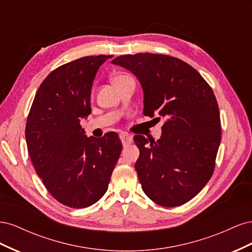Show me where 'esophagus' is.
Instances as JSON below:
<instances>
[{"label": "esophagus", "mask_w": 252, "mask_h": 252, "mask_svg": "<svg viewBox=\"0 0 252 252\" xmlns=\"http://www.w3.org/2000/svg\"><path fill=\"white\" fill-rule=\"evenodd\" d=\"M120 139H121L122 143H123L124 146H127V145L132 143V135L127 133V132H121L120 133Z\"/></svg>", "instance_id": "1"}]
</instances>
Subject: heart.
<instances>
[{
	"label": "heart",
	"instance_id": "heart-1",
	"mask_svg": "<svg viewBox=\"0 0 252 252\" xmlns=\"http://www.w3.org/2000/svg\"><path fill=\"white\" fill-rule=\"evenodd\" d=\"M127 77H129V75H126V74H118V75H116V77L112 78V82L119 81V80H122V79H125V78H127Z\"/></svg>",
	"mask_w": 252,
	"mask_h": 252
}]
</instances>
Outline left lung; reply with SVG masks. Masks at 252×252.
Returning <instances> with one entry per match:
<instances>
[{
    "label": "left lung",
    "mask_w": 252,
    "mask_h": 252,
    "mask_svg": "<svg viewBox=\"0 0 252 252\" xmlns=\"http://www.w3.org/2000/svg\"><path fill=\"white\" fill-rule=\"evenodd\" d=\"M111 63L139 79L145 116L165 118L157 142L134 136L143 191L164 207L187 203L210 180L220 143V110L211 87L193 67L174 57L145 52L120 56Z\"/></svg>",
    "instance_id": "left-lung-1"
}]
</instances>
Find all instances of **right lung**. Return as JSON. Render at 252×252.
<instances>
[{"mask_svg":"<svg viewBox=\"0 0 252 252\" xmlns=\"http://www.w3.org/2000/svg\"><path fill=\"white\" fill-rule=\"evenodd\" d=\"M109 58L84 57L56 68L37 89L27 118L34 169L49 193L71 208L88 207L105 194L123 147L118 133L87 138L80 125L91 113L95 73Z\"/></svg>","mask_w":252,"mask_h":252,"instance_id":"right-lung-1","label":"right lung"}]
</instances>
